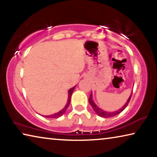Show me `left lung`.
<instances>
[{"instance_id":"left-lung-1","label":"left lung","mask_w":157,"mask_h":157,"mask_svg":"<svg viewBox=\"0 0 157 157\" xmlns=\"http://www.w3.org/2000/svg\"><path fill=\"white\" fill-rule=\"evenodd\" d=\"M132 95V94H131V95L129 96V99L127 100V101L125 103V105L123 106V107H122V109H119L118 111H114V112H108V111H103V110L101 109L100 108L98 107V106H96V105L95 104L94 100H93V99H92V93H91V95H90V97L89 98V101L90 105H91V107H93V109H94V110L95 111V113H96L98 116H100V117H102V118H111V117L115 116L116 115H118V114H119L120 113H121L122 111H123L124 109L126 108L127 106L128 105V104H129L130 99H131Z\"/></svg>"}]
</instances>
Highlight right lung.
<instances>
[{
	"label": "right lung",
	"instance_id": "right-lung-1",
	"mask_svg": "<svg viewBox=\"0 0 157 157\" xmlns=\"http://www.w3.org/2000/svg\"><path fill=\"white\" fill-rule=\"evenodd\" d=\"M74 89H75V86L73 87V88H71L68 90V101H67V103H66V107L63 109L62 110H61L59 112H57L56 113H54V114H52V115H49V116H44V117H46V118H59V117L62 116L63 113H65V111L67 109L68 107L70 105V102H71V95L73 94V91Z\"/></svg>",
	"mask_w": 157,
	"mask_h": 157
}]
</instances>
